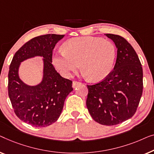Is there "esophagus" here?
Wrapping results in <instances>:
<instances>
[{
    "label": "esophagus",
    "instance_id": "34e87169",
    "mask_svg": "<svg viewBox=\"0 0 154 154\" xmlns=\"http://www.w3.org/2000/svg\"><path fill=\"white\" fill-rule=\"evenodd\" d=\"M81 84V83H80V82H75V81L73 82H72V87L75 88L77 85H79V84Z\"/></svg>",
    "mask_w": 154,
    "mask_h": 154
}]
</instances>
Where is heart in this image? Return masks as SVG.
<instances>
[{
    "mask_svg": "<svg viewBox=\"0 0 154 154\" xmlns=\"http://www.w3.org/2000/svg\"><path fill=\"white\" fill-rule=\"evenodd\" d=\"M113 43L96 37L71 39L64 44V50L53 57V64L63 76L70 77L79 68L92 82L101 81L110 74L116 59Z\"/></svg>",
    "mask_w": 154,
    "mask_h": 154,
    "instance_id": "heart-1",
    "label": "heart"
}]
</instances>
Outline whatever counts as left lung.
<instances>
[{"instance_id":"1","label":"left lung","mask_w":154,"mask_h":154,"mask_svg":"<svg viewBox=\"0 0 154 154\" xmlns=\"http://www.w3.org/2000/svg\"><path fill=\"white\" fill-rule=\"evenodd\" d=\"M117 49L114 70L103 81L87 85L86 107L96 122L117 125L135 114L143 89V71L139 57L128 41L120 35L105 34Z\"/></svg>"}]
</instances>
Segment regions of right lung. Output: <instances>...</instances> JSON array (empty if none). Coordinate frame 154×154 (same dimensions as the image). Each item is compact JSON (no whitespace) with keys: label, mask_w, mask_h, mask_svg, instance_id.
<instances>
[{"label":"right lung","mask_w":154,"mask_h":154,"mask_svg":"<svg viewBox=\"0 0 154 154\" xmlns=\"http://www.w3.org/2000/svg\"><path fill=\"white\" fill-rule=\"evenodd\" d=\"M64 35L35 37L23 45L13 56L8 73V95L16 115L35 127H47L56 122L66 97L72 91V82L62 77L52 65V51ZM42 57L43 78L31 86L19 77L20 63L29 58Z\"/></svg>","instance_id":"obj_1"}]
</instances>
